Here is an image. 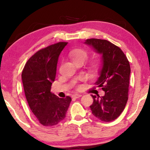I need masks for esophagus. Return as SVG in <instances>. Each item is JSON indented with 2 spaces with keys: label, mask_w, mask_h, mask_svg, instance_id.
<instances>
[{
  "label": "esophagus",
  "mask_w": 150,
  "mask_h": 150,
  "mask_svg": "<svg viewBox=\"0 0 150 150\" xmlns=\"http://www.w3.org/2000/svg\"><path fill=\"white\" fill-rule=\"evenodd\" d=\"M81 96H82V95H81V94L76 93V94H74V95L72 96V97L74 98H81Z\"/></svg>",
  "instance_id": "obj_1"
}]
</instances>
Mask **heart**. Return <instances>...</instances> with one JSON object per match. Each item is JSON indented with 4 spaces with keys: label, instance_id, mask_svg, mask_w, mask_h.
I'll return each instance as SVG.
<instances>
[{
    "label": "heart",
    "instance_id": "b5f03b06",
    "mask_svg": "<svg viewBox=\"0 0 150 150\" xmlns=\"http://www.w3.org/2000/svg\"><path fill=\"white\" fill-rule=\"evenodd\" d=\"M69 56L74 63H85L87 60L89 54L83 49H74L69 53Z\"/></svg>",
    "mask_w": 150,
    "mask_h": 150
}]
</instances>
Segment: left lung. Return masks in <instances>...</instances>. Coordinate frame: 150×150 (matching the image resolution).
Returning <instances> with one entry per match:
<instances>
[{
  "label": "left lung",
  "instance_id": "8db88e82",
  "mask_svg": "<svg viewBox=\"0 0 150 150\" xmlns=\"http://www.w3.org/2000/svg\"><path fill=\"white\" fill-rule=\"evenodd\" d=\"M84 43L101 55L102 65L95 84L105 94L91 95L92 114L102 122H111L120 115L128 101L130 63L123 51L107 40L89 39Z\"/></svg>",
  "mask_w": 150,
  "mask_h": 150
}]
</instances>
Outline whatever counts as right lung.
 Returning <instances> with one entry per match:
<instances>
[{
	"mask_svg": "<svg viewBox=\"0 0 150 150\" xmlns=\"http://www.w3.org/2000/svg\"><path fill=\"white\" fill-rule=\"evenodd\" d=\"M67 42H59L39 50L26 62L22 73L29 107L41 124L52 126L64 120L71 98H60L50 91L59 57Z\"/></svg>",
	"mask_w": 150,
	"mask_h": 150,
	"instance_id": "1",
	"label": "right lung"
}]
</instances>
